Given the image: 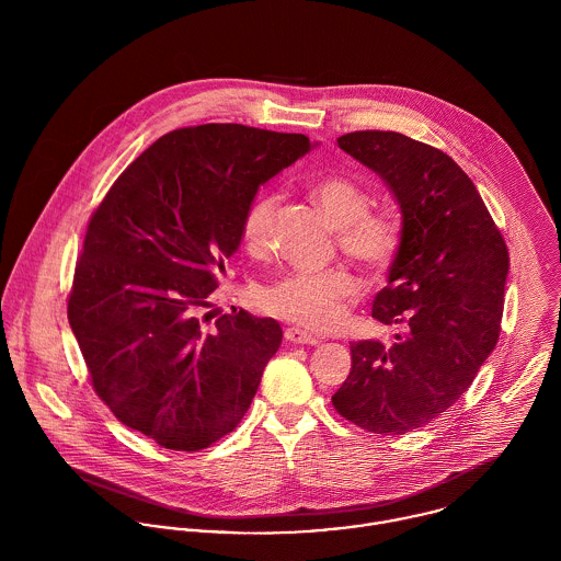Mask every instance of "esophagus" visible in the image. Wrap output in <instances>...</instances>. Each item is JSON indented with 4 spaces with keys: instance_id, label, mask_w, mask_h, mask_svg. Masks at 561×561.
<instances>
[{
    "instance_id": "obj_1",
    "label": "esophagus",
    "mask_w": 561,
    "mask_h": 561,
    "mask_svg": "<svg viewBox=\"0 0 561 561\" xmlns=\"http://www.w3.org/2000/svg\"><path fill=\"white\" fill-rule=\"evenodd\" d=\"M285 339H287L289 343H298V345H316V343H320V339H318L316 334L302 330L300 325H289V328H285Z\"/></svg>"
}]
</instances>
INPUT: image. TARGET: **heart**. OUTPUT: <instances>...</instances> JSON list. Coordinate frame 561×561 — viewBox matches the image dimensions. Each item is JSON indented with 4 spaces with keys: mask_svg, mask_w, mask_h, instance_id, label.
I'll list each match as a JSON object with an SVG mask.
<instances>
[{
    "mask_svg": "<svg viewBox=\"0 0 561 561\" xmlns=\"http://www.w3.org/2000/svg\"><path fill=\"white\" fill-rule=\"evenodd\" d=\"M313 198L339 229V248L369 272H385L400 254L403 222L393 209H371L369 190L352 176L334 174L313 185ZM278 196H256L241 218V241L250 252L267 245ZM360 296V280L345 267L287 272L256 289V305L280 320L330 328Z\"/></svg>",
    "mask_w": 561,
    "mask_h": 561,
    "instance_id": "b5f03b06",
    "label": "heart"
}]
</instances>
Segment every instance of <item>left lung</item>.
Wrapping results in <instances>:
<instances>
[{"label":"left lung","instance_id":"left-lung-1","mask_svg":"<svg viewBox=\"0 0 561 561\" xmlns=\"http://www.w3.org/2000/svg\"><path fill=\"white\" fill-rule=\"evenodd\" d=\"M336 142L400 203L403 243L371 318L403 332L389 347L352 343V369L332 405L367 432L405 434L460 400L494 350L510 252L447 153L398 131H352Z\"/></svg>","mask_w":561,"mask_h":561}]
</instances>
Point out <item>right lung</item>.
Returning a JSON list of instances; mask_svg holds the SVG:
<instances>
[{"label": "right lung", "instance_id": "add662e5", "mask_svg": "<svg viewBox=\"0 0 561 561\" xmlns=\"http://www.w3.org/2000/svg\"><path fill=\"white\" fill-rule=\"evenodd\" d=\"M311 149L302 134L236 123L174 129L92 211L69 294L90 385L127 427L172 451L233 432L276 354L278 321L214 316L261 183Z\"/></svg>", "mask_w": 561, "mask_h": 561}]
</instances>
